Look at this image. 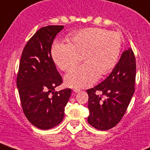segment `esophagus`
Returning a JSON list of instances; mask_svg holds the SVG:
<instances>
[{"label": "esophagus", "instance_id": "1", "mask_svg": "<svg viewBox=\"0 0 150 150\" xmlns=\"http://www.w3.org/2000/svg\"><path fill=\"white\" fill-rule=\"evenodd\" d=\"M73 91H74V93H79V92L81 91V90L80 89H78V88H74Z\"/></svg>", "mask_w": 150, "mask_h": 150}]
</instances>
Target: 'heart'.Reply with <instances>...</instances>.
<instances>
[{"label": "heart", "instance_id": "1", "mask_svg": "<svg viewBox=\"0 0 150 150\" xmlns=\"http://www.w3.org/2000/svg\"><path fill=\"white\" fill-rule=\"evenodd\" d=\"M69 42H56L52 56L56 65L69 71L81 61L84 64L72 69L65 76L69 87H87L101 75L108 74L118 60L122 46L120 33L99 28H87L71 33Z\"/></svg>", "mask_w": 150, "mask_h": 150}]
</instances>
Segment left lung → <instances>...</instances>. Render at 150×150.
<instances>
[{
    "label": "left lung",
    "mask_w": 150,
    "mask_h": 150,
    "mask_svg": "<svg viewBox=\"0 0 150 150\" xmlns=\"http://www.w3.org/2000/svg\"><path fill=\"white\" fill-rule=\"evenodd\" d=\"M135 76V57L132 48H129L122 54L109 76L94 88L87 90L90 125L105 131L121 120L134 94Z\"/></svg>",
    "instance_id": "1"
}]
</instances>
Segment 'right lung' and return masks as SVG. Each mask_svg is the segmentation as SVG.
Listing matches in <instances>:
<instances>
[{
	"mask_svg": "<svg viewBox=\"0 0 150 150\" xmlns=\"http://www.w3.org/2000/svg\"><path fill=\"white\" fill-rule=\"evenodd\" d=\"M63 29V25H48L36 32L23 50L16 79L24 114L32 125L43 130L62 122L72 93L69 88L54 90L63 80L51 51Z\"/></svg>",
	"mask_w": 150,
	"mask_h": 150,
	"instance_id": "right-lung-1",
	"label": "right lung"
}]
</instances>
